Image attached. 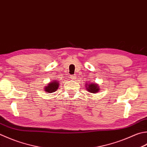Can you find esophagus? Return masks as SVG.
Wrapping results in <instances>:
<instances>
[{"instance_id":"1","label":"esophagus","mask_w":147,"mask_h":147,"mask_svg":"<svg viewBox=\"0 0 147 147\" xmlns=\"http://www.w3.org/2000/svg\"><path fill=\"white\" fill-rule=\"evenodd\" d=\"M76 75H74H74H71V80H75L76 79Z\"/></svg>"}]
</instances>
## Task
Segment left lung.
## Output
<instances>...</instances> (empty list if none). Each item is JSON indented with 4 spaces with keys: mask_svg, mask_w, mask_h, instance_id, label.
Wrapping results in <instances>:
<instances>
[{
    "mask_svg": "<svg viewBox=\"0 0 147 147\" xmlns=\"http://www.w3.org/2000/svg\"><path fill=\"white\" fill-rule=\"evenodd\" d=\"M86 88L88 92L90 93H97L99 91V86L97 85L96 83L94 82H89L86 83Z\"/></svg>",
    "mask_w": 147,
    "mask_h": 147,
    "instance_id": "left-lung-1",
    "label": "left lung"
}]
</instances>
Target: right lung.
Instances as JSON below:
<instances>
[{
	"label": "right lung",
	"mask_w": 147,
	"mask_h": 147,
	"mask_svg": "<svg viewBox=\"0 0 147 147\" xmlns=\"http://www.w3.org/2000/svg\"><path fill=\"white\" fill-rule=\"evenodd\" d=\"M60 83L57 81L51 82V83H48V86H46L45 89V91L48 93H53L55 92L59 88V85Z\"/></svg>",
	"instance_id": "add662e5"
}]
</instances>
